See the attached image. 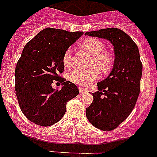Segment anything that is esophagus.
<instances>
[{
	"instance_id": "esophagus-1",
	"label": "esophagus",
	"mask_w": 157,
	"mask_h": 157,
	"mask_svg": "<svg viewBox=\"0 0 157 157\" xmlns=\"http://www.w3.org/2000/svg\"><path fill=\"white\" fill-rule=\"evenodd\" d=\"M79 93H81V94H84V93H87V91L85 89H83V88H80L79 89Z\"/></svg>"
}]
</instances>
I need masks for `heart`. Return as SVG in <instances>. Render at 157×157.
<instances>
[{
	"mask_svg": "<svg viewBox=\"0 0 157 157\" xmlns=\"http://www.w3.org/2000/svg\"><path fill=\"white\" fill-rule=\"evenodd\" d=\"M83 46L93 56V65H95L104 73H107L111 70L113 57L109 52H104L105 46L103 42L98 39L89 38L83 43ZM63 63L67 67L72 65V56L71 48L65 50L63 55ZM95 67L88 69L76 68L69 73L68 77L71 82L82 87H88L98 77L99 71Z\"/></svg>",
	"mask_w": 157,
	"mask_h": 157,
	"instance_id": "b5f03b06",
	"label": "heart"
}]
</instances>
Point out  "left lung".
Returning <instances> with one entry per match:
<instances>
[{
    "label": "left lung",
    "mask_w": 157,
    "mask_h": 157,
    "mask_svg": "<svg viewBox=\"0 0 157 157\" xmlns=\"http://www.w3.org/2000/svg\"><path fill=\"white\" fill-rule=\"evenodd\" d=\"M85 35L109 40L114 49L113 69L97 83L98 92L93 93L94 101L86 109L87 118L93 126L111 131L130 115L139 97L143 68L139 49L127 33L117 28L87 32Z\"/></svg>",
    "instance_id": "left-lung-1"
}]
</instances>
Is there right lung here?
<instances>
[{
	"mask_svg": "<svg viewBox=\"0 0 157 157\" xmlns=\"http://www.w3.org/2000/svg\"><path fill=\"white\" fill-rule=\"evenodd\" d=\"M83 32L47 28L25 44L15 69V90L22 113L33 123L50 126L66 112V104L79 94L76 85L59 76L64 71L63 55ZM55 81L63 83L53 89Z\"/></svg>",
	"mask_w": 157,
	"mask_h": 157,
	"instance_id": "right-lung-1",
	"label": "right lung"
}]
</instances>
